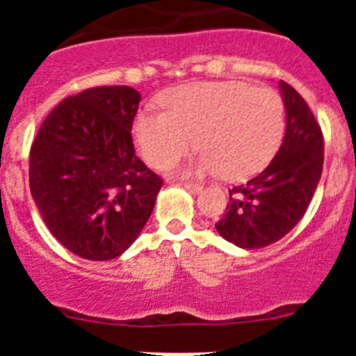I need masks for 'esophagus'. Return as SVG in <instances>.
<instances>
[{"instance_id": "1", "label": "esophagus", "mask_w": 356, "mask_h": 356, "mask_svg": "<svg viewBox=\"0 0 356 356\" xmlns=\"http://www.w3.org/2000/svg\"><path fill=\"white\" fill-rule=\"evenodd\" d=\"M184 187L187 188L188 193H193V194H197L201 191V188H203V187H201V185H197V184H184Z\"/></svg>"}]
</instances>
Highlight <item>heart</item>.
<instances>
[{
	"mask_svg": "<svg viewBox=\"0 0 356 356\" xmlns=\"http://www.w3.org/2000/svg\"><path fill=\"white\" fill-rule=\"evenodd\" d=\"M163 112L144 110L134 122L140 155L156 169L171 168L193 149H205L187 175L244 180L262 171L278 149L285 106L276 90L244 81H194L163 92Z\"/></svg>",
	"mask_w": 356,
	"mask_h": 356,
	"instance_id": "obj_1",
	"label": "heart"
}]
</instances>
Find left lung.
Wrapping results in <instances>:
<instances>
[{
    "instance_id": "8db88e82",
    "label": "left lung",
    "mask_w": 356,
    "mask_h": 356,
    "mask_svg": "<svg viewBox=\"0 0 356 356\" xmlns=\"http://www.w3.org/2000/svg\"><path fill=\"white\" fill-rule=\"evenodd\" d=\"M287 112L284 143L271 163L229 191L226 213L216 222L222 238L244 250L280 241L307 212L325 162V139L307 102L287 81H280Z\"/></svg>"
}]
</instances>
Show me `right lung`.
Instances as JSON below:
<instances>
[{"label": "right lung", "mask_w": 356, "mask_h": 356, "mask_svg": "<svg viewBox=\"0 0 356 356\" xmlns=\"http://www.w3.org/2000/svg\"><path fill=\"white\" fill-rule=\"evenodd\" d=\"M140 94L105 85L65 97L30 149V191L53 237L87 260H112L143 232L162 178L135 155Z\"/></svg>", "instance_id": "add662e5"}]
</instances>
